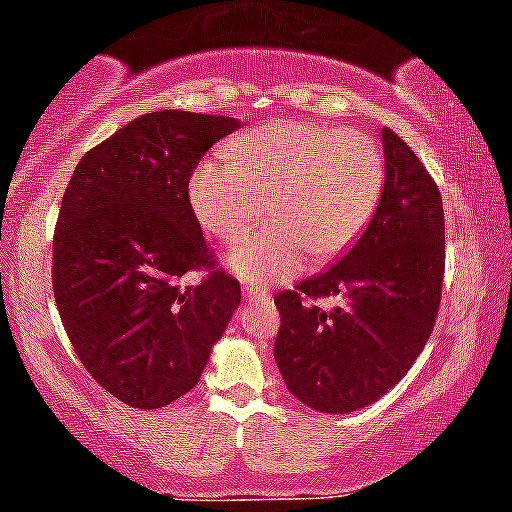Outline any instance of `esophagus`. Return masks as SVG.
Instances as JSON below:
<instances>
[{
    "mask_svg": "<svg viewBox=\"0 0 512 512\" xmlns=\"http://www.w3.org/2000/svg\"><path fill=\"white\" fill-rule=\"evenodd\" d=\"M255 298H267V291H264V288L250 286V283H243V300H245V303H248V300H255Z\"/></svg>",
    "mask_w": 512,
    "mask_h": 512,
    "instance_id": "1",
    "label": "esophagus"
}]
</instances>
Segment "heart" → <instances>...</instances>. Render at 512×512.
Returning <instances> with one entry per match:
<instances>
[{"label": "heart", "mask_w": 512, "mask_h": 512, "mask_svg": "<svg viewBox=\"0 0 512 512\" xmlns=\"http://www.w3.org/2000/svg\"><path fill=\"white\" fill-rule=\"evenodd\" d=\"M386 186L381 147L362 131L279 119L236 138L226 162L200 164L188 197L197 221L236 243L269 217L276 226L240 240L229 267L240 279L274 283L307 264L346 255L377 214Z\"/></svg>", "instance_id": "heart-1"}]
</instances>
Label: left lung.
I'll return each mask as SVG.
<instances>
[{
	"label": "left lung",
	"mask_w": 512,
	"mask_h": 512,
	"mask_svg": "<svg viewBox=\"0 0 512 512\" xmlns=\"http://www.w3.org/2000/svg\"><path fill=\"white\" fill-rule=\"evenodd\" d=\"M386 186L372 224L329 272L274 298V360L288 391L319 412H353L391 391L432 336L446 269L441 193L410 145L381 131ZM347 305L322 311V297Z\"/></svg>",
	"instance_id": "obj_1"
}]
</instances>
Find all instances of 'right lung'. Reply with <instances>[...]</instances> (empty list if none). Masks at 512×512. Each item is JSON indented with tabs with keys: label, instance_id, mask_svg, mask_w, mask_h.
I'll list each match as a JSON object with an SVG mask.
<instances>
[{
	"label": "right lung",
	"instance_id": "add662e5",
	"mask_svg": "<svg viewBox=\"0 0 512 512\" xmlns=\"http://www.w3.org/2000/svg\"><path fill=\"white\" fill-rule=\"evenodd\" d=\"M231 116L164 109L95 145L73 169L52 240L61 324L90 377L131 408L188 393L240 303L190 207V176ZM186 273H202L183 284Z\"/></svg>",
	"mask_w": 512,
	"mask_h": 512
}]
</instances>
